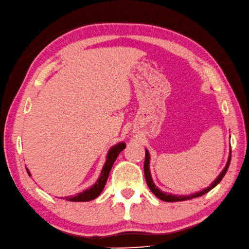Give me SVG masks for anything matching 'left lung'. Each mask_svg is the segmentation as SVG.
I'll list each match as a JSON object with an SVG mask.
<instances>
[{"mask_svg": "<svg viewBox=\"0 0 249 249\" xmlns=\"http://www.w3.org/2000/svg\"><path fill=\"white\" fill-rule=\"evenodd\" d=\"M230 160H231V149H230L228 160H227V163H226L225 168H224L223 170H222V172L219 174V177H217L213 181H212L209 187L205 188V189L198 191V192L192 193V195H189V196H177V195H172V193L161 191L160 188L154 184V181L152 179V177H151V172H150V154H149V151L145 149V157H144V163H143L144 178H145V181H147L148 187L150 188V190L152 191V193H153L155 196H157L160 199H161V201L168 202V203L187 201V199H191V198H195V197L202 196L206 195V193H207V192H209L211 189H213V188L222 180V178H224V175L226 174V172L228 170V167H229V163H230Z\"/></svg>", "mask_w": 249, "mask_h": 249, "instance_id": "obj_1", "label": "left lung"}]
</instances>
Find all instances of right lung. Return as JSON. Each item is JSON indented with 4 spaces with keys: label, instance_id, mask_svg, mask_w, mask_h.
<instances>
[{
    "label": "right lung",
    "instance_id": "right-lung-1",
    "mask_svg": "<svg viewBox=\"0 0 249 249\" xmlns=\"http://www.w3.org/2000/svg\"><path fill=\"white\" fill-rule=\"evenodd\" d=\"M124 148H125V142H121L117 144L113 145V147H111L110 150H108L107 154L106 162H105L104 167H102L101 173L99 175L98 179L96 180V183L90 186L89 189L84 190L82 192H79L74 196H65L63 198L66 199V201H69V202H89V201H92V199H95L97 196H99L100 193L102 192V190H104V188L107 184L108 174H110L113 163L115 162V160H116L118 154ZM26 170H27L29 177H30V172L28 171L27 168H26Z\"/></svg>",
    "mask_w": 249,
    "mask_h": 249
}]
</instances>
